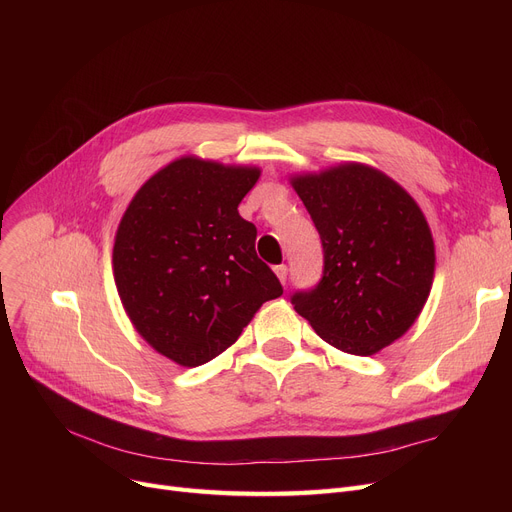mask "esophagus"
<instances>
[{"instance_id":"obj_1","label":"esophagus","mask_w":512,"mask_h":512,"mask_svg":"<svg viewBox=\"0 0 512 512\" xmlns=\"http://www.w3.org/2000/svg\"><path fill=\"white\" fill-rule=\"evenodd\" d=\"M274 272H276V276H278V280L282 282V284H286V278H288V267L282 263V265H276L274 267Z\"/></svg>"}]
</instances>
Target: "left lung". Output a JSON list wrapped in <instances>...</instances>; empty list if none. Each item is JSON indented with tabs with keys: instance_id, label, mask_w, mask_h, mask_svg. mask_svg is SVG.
Instances as JSON below:
<instances>
[{
	"instance_id": "left-lung-1",
	"label": "left lung",
	"mask_w": 512,
	"mask_h": 512,
	"mask_svg": "<svg viewBox=\"0 0 512 512\" xmlns=\"http://www.w3.org/2000/svg\"><path fill=\"white\" fill-rule=\"evenodd\" d=\"M290 184L324 245V276L294 294V311L342 353H380L415 324L434 284L436 247L421 207L359 161L292 174Z\"/></svg>"
}]
</instances>
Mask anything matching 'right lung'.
Wrapping results in <instances>:
<instances>
[{
  "instance_id": "add662e5",
  "label": "right lung",
  "mask_w": 512,
  "mask_h": 512,
  "mask_svg": "<svg viewBox=\"0 0 512 512\" xmlns=\"http://www.w3.org/2000/svg\"><path fill=\"white\" fill-rule=\"evenodd\" d=\"M259 176L257 166L178 157L134 193L118 224L112 267L122 307L176 365L222 355L282 294L255 253L257 228L238 213Z\"/></svg>"
}]
</instances>
